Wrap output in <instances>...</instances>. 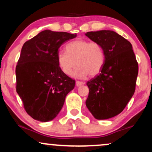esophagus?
Instances as JSON below:
<instances>
[{
  "mask_svg": "<svg viewBox=\"0 0 152 152\" xmlns=\"http://www.w3.org/2000/svg\"><path fill=\"white\" fill-rule=\"evenodd\" d=\"M83 82L79 81H76V86H81V85H83Z\"/></svg>",
  "mask_w": 152,
  "mask_h": 152,
  "instance_id": "obj_1",
  "label": "esophagus"
}]
</instances>
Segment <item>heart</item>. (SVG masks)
Wrapping results in <instances>:
<instances>
[{"label":"heart","instance_id":"heart-1","mask_svg":"<svg viewBox=\"0 0 152 152\" xmlns=\"http://www.w3.org/2000/svg\"><path fill=\"white\" fill-rule=\"evenodd\" d=\"M66 52L58 54V64L66 75H70L76 65L74 76L84 78L94 76L100 72L105 62V52L102 45L96 41L79 38L68 43Z\"/></svg>","mask_w":152,"mask_h":152}]
</instances>
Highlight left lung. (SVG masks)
<instances>
[{"mask_svg": "<svg viewBox=\"0 0 152 152\" xmlns=\"http://www.w3.org/2000/svg\"><path fill=\"white\" fill-rule=\"evenodd\" d=\"M91 41L102 45L105 62L100 74L87 82L86 105L96 119H107L121 112L135 91L139 71L132 46L113 31H91Z\"/></svg>", "mask_w": 152, "mask_h": 152, "instance_id": "obj_1", "label": "left lung"}]
</instances>
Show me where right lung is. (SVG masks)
<instances>
[{"mask_svg": "<svg viewBox=\"0 0 152 152\" xmlns=\"http://www.w3.org/2000/svg\"><path fill=\"white\" fill-rule=\"evenodd\" d=\"M76 34L45 30L24 43L15 68L16 91L27 114L40 121L56 117L75 81L58 64L59 48Z\"/></svg>", "mask_w": 152, "mask_h": 152, "instance_id": "add662e5", "label": "right lung"}]
</instances>
